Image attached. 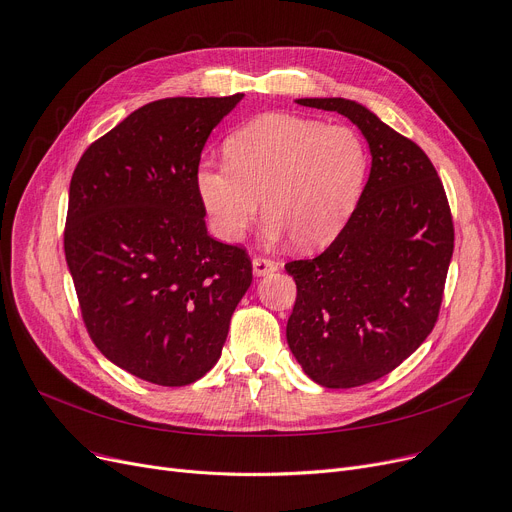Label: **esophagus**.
Masks as SVG:
<instances>
[{
    "label": "esophagus",
    "mask_w": 512,
    "mask_h": 512,
    "mask_svg": "<svg viewBox=\"0 0 512 512\" xmlns=\"http://www.w3.org/2000/svg\"><path fill=\"white\" fill-rule=\"evenodd\" d=\"M277 268H279V264H277L275 260L260 258V256H256V258L252 260V270H254L256 277H266V275H270V273H275Z\"/></svg>",
    "instance_id": "obj_1"
}]
</instances>
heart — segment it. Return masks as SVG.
Wrapping results in <instances>:
<instances>
[{
    "mask_svg": "<svg viewBox=\"0 0 512 512\" xmlns=\"http://www.w3.org/2000/svg\"><path fill=\"white\" fill-rule=\"evenodd\" d=\"M225 157L198 167L196 190L210 229L227 244L256 223L262 200L268 242L289 235L297 250L328 246L351 219L368 173V148L353 128L289 113L260 115L233 132Z\"/></svg>",
    "mask_w": 512,
    "mask_h": 512,
    "instance_id": "b5f03b06",
    "label": "heart"
}]
</instances>
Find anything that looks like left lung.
<instances>
[{
    "mask_svg": "<svg viewBox=\"0 0 512 512\" xmlns=\"http://www.w3.org/2000/svg\"><path fill=\"white\" fill-rule=\"evenodd\" d=\"M345 115L372 167L351 219L320 256L285 270L297 285L287 343L320 386L374 382L426 341L438 318L455 229L426 153L368 107L341 97L295 99Z\"/></svg>",
    "mask_w": 512,
    "mask_h": 512,
    "instance_id": "8db88e82",
    "label": "left lung"
}]
</instances>
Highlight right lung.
<instances>
[{
  "label": "right lung",
  "instance_id": "obj_1",
  "mask_svg": "<svg viewBox=\"0 0 512 512\" xmlns=\"http://www.w3.org/2000/svg\"><path fill=\"white\" fill-rule=\"evenodd\" d=\"M242 99L148 103L74 169L64 250L86 330L146 382L186 386L213 368L252 283L246 250L208 235L196 190L210 132Z\"/></svg>",
  "mask_w": 512,
  "mask_h": 512
}]
</instances>
